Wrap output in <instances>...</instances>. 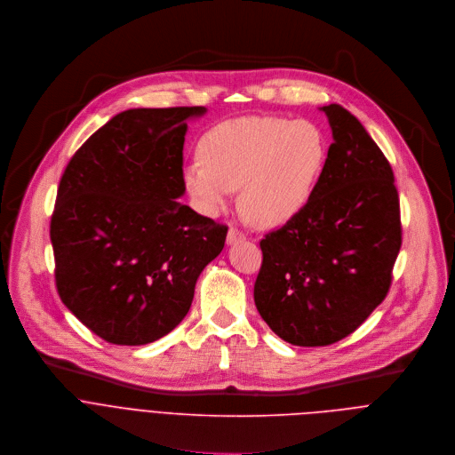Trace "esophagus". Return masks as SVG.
Masks as SVG:
<instances>
[{
    "label": "esophagus",
    "instance_id": "1",
    "mask_svg": "<svg viewBox=\"0 0 455 455\" xmlns=\"http://www.w3.org/2000/svg\"><path fill=\"white\" fill-rule=\"evenodd\" d=\"M240 240H245V233L240 231L238 228H229V231H228V243H236Z\"/></svg>",
    "mask_w": 455,
    "mask_h": 455
}]
</instances>
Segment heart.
I'll use <instances>...</instances> for the list:
<instances>
[{"instance_id":"b5f03b06","label":"heart","mask_w":455,"mask_h":455,"mask_svg":"<svg viewBox=\"0 0 455 455\" xmlns=\"http://www.w3.org/2000/svg\"><path fill=\"white\" fill-rule=\"evenodd\" d=\"M185 188L206 215L224 212L242 188V210L259 226H282L312 199L326 159L323 132L305 120L245 116L210 129Z\"/></svg>"}]
</instances>
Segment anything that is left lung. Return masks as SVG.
<instances>
[{
  "label": "left lung",
  "mask_w": 455,
  "mask_h": 455,
  "mask_svg": "<svg viewBox=\"0 0 455 455\" xmlns=\"http://www.w3.org/2000/svg\"><path fill=\"white\" fill-rule=\"evenodd\" d=\"M333 143L307 208L259 240L254 303L294 346H328L364 323L386 299L402 247L393 168L337 104L324 106Z\"/></svg>",
  "instance_id": "left-lung-1"
}]
</instances>
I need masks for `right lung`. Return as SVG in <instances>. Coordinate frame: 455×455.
Wrapping results in <instances>:
<instances>
[{
    "mask_svg": "<svg viewBox=\"0 0 455 455\" xmlns=\"http://www.w3.org/2000/svg\"><path fill=\"white\" fill-rule=\"evenodd\" d=\"M204 111H124L73 154L60 177L50 222L57 292L111 344L170 333L224 247L228 226L175 201L187 190V120Z\"/></svg>",
    "mask_w": 455,
    "mask_h": 455,
    "instance_id": "add662e5",
    "label": "right lung"
}]
</instances>
